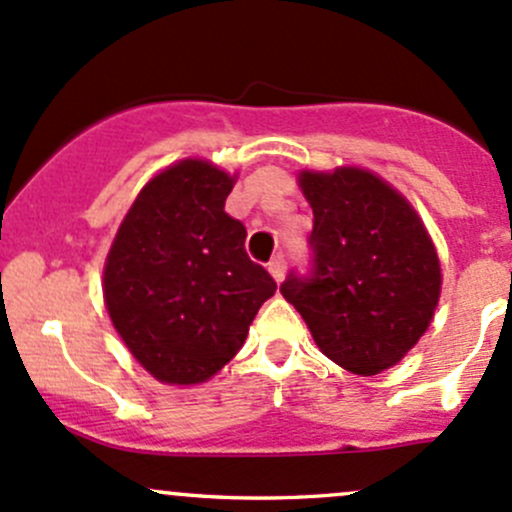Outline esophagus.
<instances>
[{
  "label": "esophagus",
  "mask_w": 512,
  "mask_h": 512,
  "mask_svg": "<svg viewBox=\"0 0 512 512\" xmlns=\"http://www.w3.org/2000/svg\"><path fill=\"white\" fill-rule=\"evenodd\" d=\"M267 270H270V275L275 277L277 282H282V277H285V270H287V260H285V255H275L270 260V265H267Z\"/></svg>",
  "instance_id": "esophagus-1"
}]
</instances>
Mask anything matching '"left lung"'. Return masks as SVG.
I'll use <instances>...</instances> for the list:
<instances>
[{"mask_svg": "<svg viewBox=\"0 0 512 512\" xmlns=\"http://www.w3.org/2000/svg\"><path fill=\"white\" fill-rule=\"evenodd\" d=\"M314 213L307 272L280 285L334 364L389 369L421 339L441 294V267L418 215L369 170L299 175Z\"/></svg>", "mask_w": 512, "mask_h": 512, "instance_id": "obj_1", "label": "left lung"}]
</instances>
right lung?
Instances as JSON below:
<instances>
[{
	"label": "right lung",
	"instance_id": "add662e5",
	"mask_svg": "<svg viewBox=\"0 0 512 512\" xmlns=\"http://www.w3.org/2000/svg\"><path fill=\"white\" fill-rule=\"evenodd\" d=\"M235 180L205 160L156 175L108 252L103 297L131 354L165 384H200L245 344L277 282L225 213Z\"/></svg>",
	"mask_w": 512,
	"mask_h": 512
}]
</instances>
